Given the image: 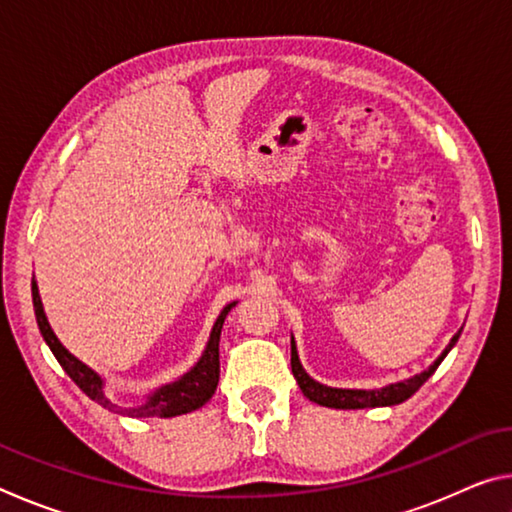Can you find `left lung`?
<instances>
[{
	"instance_id": "8db88e82",
	"label": "left lung",
	"mask_w": 512,
	"mask_h": 512,
	"mask_svg": "<svg viewBox=\"0 0 512 512\" xmlns=\"http://www.w3.org/2000/svg\"><path fill=\"white\" fill-rule=\"evenodd\" d=\"M458 336H461V332L454 334V339L449 341L443 354H440V357L433 361L427 370L420 372V375L404 379V381H397V384H391V386L375 388V391H359V388H332V386L318 384V381L311 379L305 372V368H302V363L298 359L296 341L293 339H291V372H293V377H296L300 391L305 393L307 400L316 402L320 406H329V409H375V406H393V404L409 400V397L418 391L424 381H427L433 372H436L440 361H443L447 357V352L456 345Z\"/></svg>"
}]
</instances>
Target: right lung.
<instances>
[{
    "label": "right lung",
    "instance_id": "right-lung-1",
    "mask_svg": "<svg viewBox=\"0 0 512 512\" xmlns=\"http://www.w3.org/2000/svg\"><path fill=\"white\" fill-rule=\"evenodd\" d=\"M31 296H33V309H36V320L40 327V334L45 343L49 345V350L54 352V357L58 359L60 366L67 372L69 377L81 391L94 400L97 404H101L103 409L115 411V413H124L131 415V418H176V415L183 413H192L196 409L210 400L216 391V384H219V341H221V327L223 320L228 316V311L237 305V302H230L225 305L223 311L216 318V323L212 327L210 341L205 345L203 357L198 359L196 366L185 372L183 377L171 381V384H164L160 388L146 397V402L140 406H117L115 402H110L106 397V391H103V381L97 372L92 368L85 366L83 361H79L69 352L63 343L58 341V336L51 329L49 320L45 316V309H42V300L38 293V284L36 280H31Z\"/></svg>",
    "mask_w": 512,
    "mask_h": 512
}]
</instances>
